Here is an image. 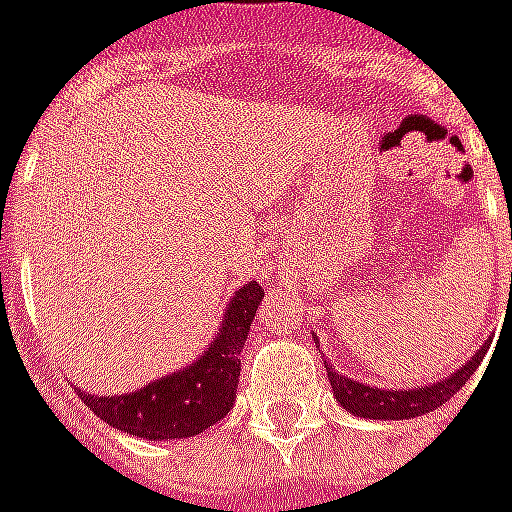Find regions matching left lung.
<instances>
[{
	"label": "left lung",
	"mask_w": 512,
	"mask_h": 512,
	"mask_svg": "<svg viewBox=\"0 0 512 512\" xmlns=\"http://www.w3.org/2000/svg\"><path fill=\"white\" fill-rule=\"evenodd\" d=\"M318 341V338H315ZM485 344L476 355H473L462 369H456L454 375L448 380H437L431 386H417V389H397V392H386V389H375V386H363L358 380L346 377L344 372H335L324 360L329 375V386L335 392V400L349 411V414H358V417H369V420H411V417H420V414H428L434 411L442 403H448L459 386H465L471 375L479 369V363L488 352Z\"/></svg>",
	"instance_id": "left-lung-1"
}]
</instances>
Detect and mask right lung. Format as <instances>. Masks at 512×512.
<instances>
[{"label": "right lung", "instance_id": "right-lung-1", "mask_svg": "<svg viewBox=\"0 0 512 512\" xmlns=\"http://www.w3.org/2000/svg\"><path fill=\"white\" fill-rule=\"evenodd\" d=\"M262 296L264 290L259 281H248L242 290H236L216 341H211L208 352L183 372L160 377L149 386L120 397L81 392V400L104 423L132 437L183 440L202 434L231 411L242 372L239 355L248 341L250 324Z\"/></svg>", "mask_w": 512, "mask_h": 512}]
</instances>
